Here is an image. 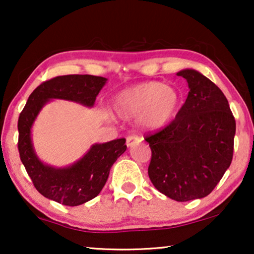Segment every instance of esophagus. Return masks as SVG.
<instances>
[{
  "label": "esophagus",
  "mask_w": 254,
  "mask_h": 254,
  "mask_svg": "<svg viewBox=\"0 0 254 254\" xmlns=\"http://www.w3.org/2000/svg\"><path fill=\"white\" fill-rule=\"evenodd\" d=\"M141 141H142V137L138 136V135H134V134L128 135L126 144H127V147H131L134 143H138V142H141Z\"/></svg>",
  "instance_id": "1"
}]
</instances>
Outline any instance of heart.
Listing matches in <instances>:
<instances>
[{
	"label": "heart",
	"instance_id": "obj_1",
	"mask_svg": "<svg viewBox=\"0 0 254 254\" xmlns=\"http://www.w3.org/2000/svg\"><path fill=\"white\" fill-rule=\"evenodd\" d=\"M182 100V93L175 86L151 81L118 93L116 109L125 117L137 114V124L144 129H158L176 117Z\"/></svg>",
	"mask_w": 254,
	"mask_h": 254
}]
</instances>
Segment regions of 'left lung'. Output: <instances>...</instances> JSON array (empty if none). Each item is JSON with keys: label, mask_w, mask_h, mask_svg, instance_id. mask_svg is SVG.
<instances>
[{"label": "left lung", "mask_w": 254, "mask_h": 254, "mask_svg": "<svg viewBox=\"0 0 254 254\" xmlns=\"http://www.w3.org/2000/svg\"><path fill=\"white\" fill-rule=\"evenodd\" d=\"M190 92L176 119L150 131L148 175L164 195L184 202L211 193L234 156L235 117L218 86L193 69L179 71Z\"/></svg>", "instance_id": "left-lung-1"}]
</instances>
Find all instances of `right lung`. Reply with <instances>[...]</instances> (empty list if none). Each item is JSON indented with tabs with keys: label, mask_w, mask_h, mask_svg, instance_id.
Listing matches in <instances>:
<instances>
[{
	"label": "right lung",
	"mask_w": 254,
	"mask_h": 254,
	"mask_svg": "<svg viewBox=\"0 0 254 254\" xmlns=\"http://www.w3.org/2000/svg\"><path fill=\"white\" fill-rule=\"evenodd\" d=\"M106 78L93 75H64L47 79L37 86L18 118V151L33 186L41 195L64 206H78L96 197L103 190L110 170L126 151V138L95 144L74 165L54 169L41 163L31 142V127L50 99L59 98L92 106Z\"/></svg>",
	"instance_id": "right-lung-1"
}]
</instances>
